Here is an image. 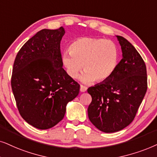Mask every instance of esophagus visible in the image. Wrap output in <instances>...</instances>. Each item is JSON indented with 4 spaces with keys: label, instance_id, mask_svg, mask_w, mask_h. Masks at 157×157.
<instances>
[{
    "label": "esophagus",
    "instance_id": "1",
    "mask_svg": "<svg viewBox=\"0 0 157 157\" xmlns=\"http://www.w3.org/2000/svg\"><path fill=\"white\" fill-rule=\"evenodd\" d=\"M87 89V88L86 87L83 86V85H80V92H82V93H84V92L86 91Z\"/></svg>",
    "mask_w": 157,
    "mask_h": 157
}]
</instances>
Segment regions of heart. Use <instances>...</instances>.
<instances>
[{"mask_svg": "<svg viewBox=\"0 0 157 157\" xmlns=\"http://www.w3.org/2000/svg\"><path fill=\"white\" fill-rule=\"evenodd\" d=\"M119 49L116 43L104 39L82 37L72 41L70 52H64L62 61L69 76L76 78L83 67L80 80L85 84L103 82L116 72L119 62Z\"/></svg>", "mask_w": 157, "mask_h": 157, "instance_id": "obj_1", "label": "heart"}]
</instances>
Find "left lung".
Segmentation results:
<instances>
[{"mask_svg":"<svg viewBox=\"0 0 157 157\" xmlns=\"http://www.w3.org/2000/svg\"><path fill=\"white\" fill-rule=\"evenodd\" d=\"M122 59L109 80L87 89L92 102L87 113L100 131L113 133L132 122L147 90V67L135 47L123 36H116Z\"/></svg>","mask_w":157,"mask_h":157,"instance_id":"obj_1","label":"left lung"}]
</instances>
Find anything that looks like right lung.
Listing matches in <instances>:
<instances>
[{
    "instance_id": "obj_1",
    "label": "right lung",
    "mask_w": 157,
    "mask_h": 157,
    "mask_svg": "<svg viewBox=\"0 0 157 157\" xmlns=\"http://www.w3.org/2000/svg\"><path fill=\"white\" fill-rule=\"evenodd\" d=\"M63 27L44 29L21 48L14 61L11 87L19 113L29 124L45 130L63 119L80 85L62 68Z\"/></svg>"
}]
</instances>
